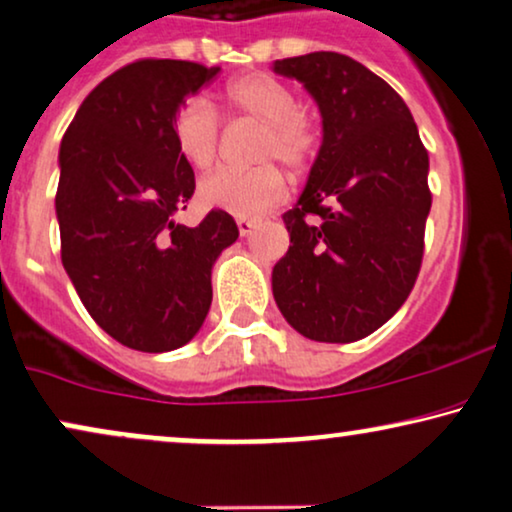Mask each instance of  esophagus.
<instances>
[{
    "instance_id": "esophagus-1",
    "label": "esophagus",
    "mask_w": 512,
    "mask_h": 512,
    "mask_svg": "<svg viewBox=\"0 0 512 512\" xmlns=\"http://www.w3.org/2000/svg\"><path fill=\"white\" fill-rule=\"evenodd\" d=\"M257 226H260L257 224V219H245V217L238 219V231H241V236H250Z\"/></svg>"
}]
</instances>
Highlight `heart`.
<instances>
[{
    "label": "heart",
    "instance_id": "1",
    "mask_svg": "<svg viewBox=\"0 0 512 512\" xmlns=\"http://www.w3.org/2000/svg\"><path fill=\"white\" fill-rule=\"evenodd\" d=\"M226 122L250 120L262 125L250 170H217L200 179L198 198L208 208L226 210L236 217H260L286 196V174L274 163H283L293 177L312 170L321 148V127L304 113L297 94L286 82L264 73H245L229 80L219 92ZM172 137L181 158L208 170L219 153L222 125L203 101H186L174 115Z\"/></svg>",
    "mask_w": 512,
    "mask_h": 512
}]
</instances>
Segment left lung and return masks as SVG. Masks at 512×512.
<instances>
[{"instance_id":"left-lung-1","label":"left lung","mask_w":512,"mask_h":512,"mask_svg":"<svg viewBox=\"0 0 512 512\" xmlns=\"http://www.w3.org/2000/svg\"><path fill=\"white\" fill-rule=\"evenodd\" d=\"M319 103L323 144L271 286L304 338L354 342L378 331L411 295L423 264L432 193L428 148L409 106L383 77L338 51L283 58Z\"/></svg>"}]
</instances>
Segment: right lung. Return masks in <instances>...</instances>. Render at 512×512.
Wrapping results in <instances>:
<instances>
[{"label":"right lung","mask_w":512,"mask_h":512,"mask_svg":"<svg viewBox=\"0 0 512 512\" xmlns=\"http://www.w3.org/2000/svg\"><path fill=\"white\" fill-rule=\"evenodd\" d=\"M217 73L174 58L129 63L89 92L61 141L63 267L92 319L139 352H170L198 333L212 264L238 238L224 210L193 229L174 222L196 191L174 115Z\"/></svg>","instance_id":"add662e5"}]
</instances>
